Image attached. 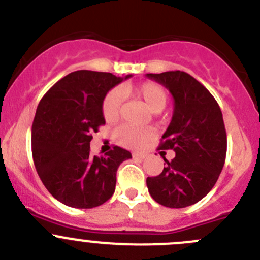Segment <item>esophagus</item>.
Segmentation results:
<instances>
[{
  "mask_svg": "<svg viewBox=\"0 0 260 260\" xmlns=\"http://www.w3.org/2000/svg\"><path fill=\"white\" fill-rule=\"evenodd\" d=\"M133 157L137 158V159H144L147 155H145L144 153H134V154H133Z\"/></svg>",
  "mask_w": 260,
  "mask_h": 260,
  "instance_id": "esophagus-1",
  "label": "esophagus"
}]
</instances>
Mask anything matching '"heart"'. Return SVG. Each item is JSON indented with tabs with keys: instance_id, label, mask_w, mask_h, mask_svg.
<instances>
[{
	"instance_id": "b5f03b06",
	"label": "heart",
	"mask_w": 260,
	"mask_h": 260,
	"mask_svg": "<svg viewBox=\"0 0 260 260\" xmlns=\"http://www.w3.org/2000/svg\"><path fill=\"white\" fill-rule=\"evenodd\" d=\"M123 91L132 93L135 97L144 102V105L152 112H160L167 105V93L165 89L157 83L145 81L135 86H125ZM122 93L120 89H111L107 91L102 101V113L106 121H116L121 113L122 108ZM153 138V132L147 127H134V126L122 125L115 130L116 142L121 145L130 148H139L144 145L148 140Z\"/></svg>"
}]
</instances>
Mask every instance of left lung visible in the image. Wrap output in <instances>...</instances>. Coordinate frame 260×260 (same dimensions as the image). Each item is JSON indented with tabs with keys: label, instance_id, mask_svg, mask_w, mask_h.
Returning <instances> with one entry per match:
<instances>
[{
	"label": "left lung",
	"instance_id": "left-lung-1",
	"mask_svg": "<svg viewBox=\"0 0 260 260\" xmlns=\"http://www.w3.org/2000/svg\"><path fill=\"white\" fill-rule=\"evenodd\" d=\"M171 91V123L158 149L175 150L158 176L148 177L149 194L169 208H185L206 197L218 180L227 152L221 108L206 86L184 71L147 74Z\"/></svg>",
	"mask_w": 260,
	"mask_h": 260
}]
</instances>
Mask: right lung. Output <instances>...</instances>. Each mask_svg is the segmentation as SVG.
<instances>
[{"label": "right lung", "instance_id": "obj_1", "mask_svg": "<svg viewBox=\"0 0 260 260\" xmlns=\"http://www.w3.org/2000/svg\"><path fill=\"white\" fill-rule=\"evenodd\" d=\"M122 80L111 73L74 71L54 84L37 107L34 166L46 189L65 206L88 209L107 202L115 192L118 166L132 158L120 147L102 157L90 154L91 134L106 123L103 98Z\"/></svg>", "mask_w": 260, "mask_h": 260}]
</instances>
